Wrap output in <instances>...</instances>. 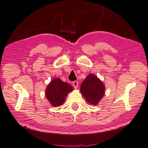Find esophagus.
Wrapping results in <instances>:
<instances>
[{
  "label": "esophagus",
  "mask_w": 148,
  "mask_h": 148,
  "mask_svg": "<svg viewBox=\"0 0 148 148\" xmlns=\"http://www.w3.org/2000/svg\"><path fill=\"white\" fill-rule=\"evenodd\" d=\"M73 85H74V87L75 88H77V87H78V85H79L78 82H77V81H74V82H73Z\"/></svg>",
  "instance_id": "obj_1"
}]
</instances>
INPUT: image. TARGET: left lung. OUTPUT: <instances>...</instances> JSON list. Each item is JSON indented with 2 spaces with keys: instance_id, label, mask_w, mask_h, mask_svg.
Returning <instances> with one entry per match:
<instances>
[{
  "instance_id": "obj_1",
  "label": "left lung",
  "mask_w": 148,
  "mask_h": 148,
  "mask_svg": "<svg viewBox=\"0 0 148 148\" xmlns=\"http://www.w3.org/2000/svg\"><path fill=\"white\" fill-rule=\"evenodd\" d=\"M105 87L101 80L90 74L84 79L80 86V92L86 101L92 105H97L104 96Z\"/></svg>"
}]
</instances>
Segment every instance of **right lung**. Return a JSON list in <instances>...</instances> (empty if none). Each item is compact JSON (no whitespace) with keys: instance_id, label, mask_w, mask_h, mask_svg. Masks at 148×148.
Returning <instances> with one entry per match:
<instances>
[{"instance_id":"right-lung-1","label":"right lung","mask_w":148,"mask_h":148,"mask_svg":"<svg viewBox=\"0 0 148 148\" xmlns=\"http://www.w3.org/2000/svg\"><path fill=\"white\" fill-rule=\"evenodd\" d=\"M73 90L68 83L62 81L59 78L53 79L45 90V96L53 106L63 104L68 94Z\"/></svg>"}]
</instances>
